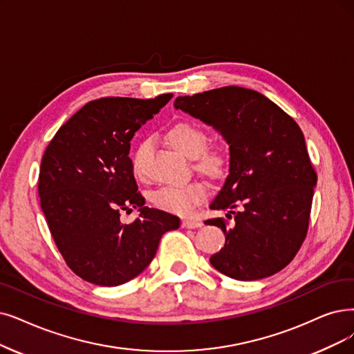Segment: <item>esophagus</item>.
<instances>
[{
    "label": "esophagus",
    "mask_w": 354,
    "mask_h": 354,
    "mask_svg": "<svg viewBox=\"0 0 354 354\" xmlns=\"http://www.w3.org/2000/svg\"><path fill=\"white\" fill-rule=\"evenodd\" d=\"M181 225H183V228L193 230V228H201L203 222L201 219H185Z\"/></svg>",
    "instance_id": "1"
}]
</instances>
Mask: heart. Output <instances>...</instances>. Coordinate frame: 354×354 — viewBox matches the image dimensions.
<instances>
[{
	"mask_svg": "<svg viewBox=\"0 0 354 354\" xmlns=\"http://www.w3.org/2000/svg\"><path fill=\"white\" fill-rule=\"evenodd\" d=\"M168 144L187 158H194V167L209 177H221L226 168V157L219 149H206L207 136L199 124L193 122L173 123L165 132ZM144 147H140L132 155V169L140 173ZM206 187L203 183L189 181L183 185L162 186L152 192V203L177 215H190L192 212L206 199Z\"/></svg>",
	"mask_w": 354,
	"mask_h": 354,
	"instance_id": "heart-1",
	"label": "heart"
}]
</instances>
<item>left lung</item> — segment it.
<instances>
[{
    "label": "left lung",
    "instance_id": "1",
    "mask_svg": "<svg viewBox=\"0 0 354 354\" xmlns=\"http://www.w3.org/2000/svg\"><path fill=\"white\" fill-rule=\"evenodd\" d=\"M174 107L212 126L230 145V174L209 207L228 209L234 225L228 228L223 218L205 222L225 235L210 264L245 281L280 272L306 236L317 185L298 123L266 95L235 86L177 97Z\"/></svg>",
    "mask_w": 354,
    "mask_h": 354
}]
</instances>
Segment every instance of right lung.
<instances>
[{"instance_id": "1", "label": "right lung", "mask_w": 354, "mask_h": 354, "mask_svg": "<svg viewBox=\"0 0 354 354\" xmlns=\"http://www.w3.org/2000/svg\"><path fill=\"white\" fill-rule=\"evenodd\" d=\"M173 94L149 100L104 97L87 103L56 132L40 164V206L68 267L98 286H119L142 273L161 236L180 219L152 209L138 192L129 158L135 132ZM139 207L132 224L120 212Z\"/></svg>"}]
</instances>
